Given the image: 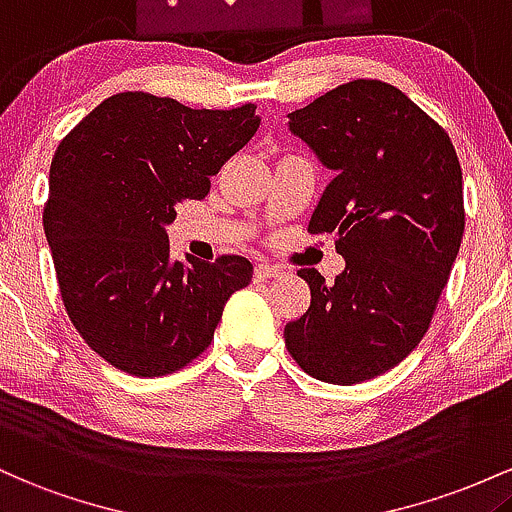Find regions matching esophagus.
Masks as SVG:
<instances>
[{
  "instance_id": "esophagus-1",
  "label": "esophagus",
  "mask_w": 512,
  "mask_h": 512,
  "mask_svg": "<svg viewBox=\"0 0 512 512\" xmlns=\"http://www.w3.org/2000/svg\"><path fill=\"white\" fill-rule=\"evenodd\" d=\"M258 280H271V278H283V268L271 266V263H258L254 268Z\"/></svg>"
}]
</instances>
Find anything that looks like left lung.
Returning a JSON list of instances; mask_svg holds the SVG:
<instances>
[{
    "label": "left lung",
    "mask_w": 512,
    "mask_h": 512,
    "mask_svg": "<svg viewBox=\"0 0 512 512\" xmlns=\"http://www.w3.org/2000/svg\"><path fill=\"white\" fill-rule=\"evenodd\" d=\"M331 169L309 234H333L346 268H314L312 304L285 326L307 375L358 384L399 365L426 336L464 234L462 166L450 135L380 79H355L287 113Z\"/></svg>",
    "instance_id": "left-lung-1"
}]
</instances>
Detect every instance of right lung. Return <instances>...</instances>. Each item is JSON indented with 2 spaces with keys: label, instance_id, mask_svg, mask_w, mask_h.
Wrapping results in <instances>:
<instances>
[{
  "label": "right lung",
  "instance_id": "add662e5",
  "mask_svg": "<svg viewBox=\"0 0 512 512\" xmlns=\"http://www.w3.org/2000/svg\"><path fill=\"white\" fill-rule=\"evenodd\" d=\"M258 123L254 103L195 111L123 91L60 142L43 229L74 329L106 363L135 377L181 370L251 283L244 256L171 261L166 225L183 200L208 195Z\"/></svg>",
  "mask_w": 512,
  "mask_h": 512
}]
</instances>
